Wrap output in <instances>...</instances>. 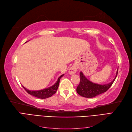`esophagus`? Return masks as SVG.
<instances>
[{"label": "esophagus", "mask_w": 132, "mask_h": 132, "mask_svg": "<svg viewBox=\"0 0 132 132\" xmlns=\"http://www.w3.org/2000/svg\"><path fill=\"white\" fill-rule=\"evenodd\" d=\"M77 67L75 65H73L69 69V73L71 75L74 74L76 73V72H77Z\"/></svg>", "instance_id": "1"}]
</instances>
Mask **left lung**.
Here are the masks:
<instances>
[{
  "label": "left lung",
  "instance_id": "8db88e82",
  "mask_svg": "<svg viewBox=\"0 0 132 132\" xmlns=\"http://www.w3.org/2000/svg\"><path fill=\"white\" fill-rule=\"evenodd\" d=\"M117 74L118 70L114 79L111 82L107 84L100 85L98 84L93 83L89 80L81 71L80 73V81L79 85L77 87V93L82 97L93 98L105 93L112 85L117 77Z\"/></svg>",
  "mask_w": 132,
  "mask_h": 132
}]
</instances>
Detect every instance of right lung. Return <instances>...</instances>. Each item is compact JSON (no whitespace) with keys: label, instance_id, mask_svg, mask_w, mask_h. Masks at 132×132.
Here are the masks:
<instances>
[{"label":"right lung","instance_id":"right-lung-1","mask_svg":"<svg viewBox=\"0 0 132 132\" xmlns=\"http://www.w3.org/2000/svg\"><path fill=\"white\" fill-rule=\"evenodd\" d=\"M63 75L64 74L60 76V77L58 78L57 82L54 84V85L48 87V88H46L45 89L38 90V91H31V90L27 89L25 87L23 86L22 87L27 91V93L31 95H32L34 96H35L37 98H42V99L47 98L50 97L51 96H52L56 93V91L58 89V87L59 86L60 79H61V78L63 77Z\"/></svg>","mask_w":132,"mask_h":132}]
</instances>
